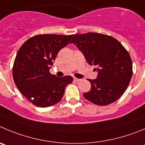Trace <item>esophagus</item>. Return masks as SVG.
<instances>
[{"mask_svg":"<svg viewBox=\"0 0 145 145\" xmlns=\"http://www.w3.org/2000/svg\"><path fill=\"white\" fill-rule=\"evenodd\" d=\"M74 80L76 82H81V81H82V79H77V78H74Z\"/></svg>","mask_w":145,"mask_h":145,"instance_id":"1","label":"esophagus"}]
</instances>
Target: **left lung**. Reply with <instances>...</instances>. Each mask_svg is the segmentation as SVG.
I'll list each match as a JSON object with an SVG mask.
<instances>
[{
    "mask_svg": "<svg viewBox=\"0 0 145 145\" xmlns=\"http://www.w3.org/2000/svg\"><path fill=\"white\" fill-rule=\"evenodd\" d=\"M71 44L82 51L86 61L95 66L97 79H89L91 88L83 96L94 105L105 106L122 96L132 76L129 53L120 42L107 35L97 33L76 34Z\"/></svg>",
    "mask_w": 145,
    "mask_h": 145,
    "instance_id": "1",
    "label": "left lung"
}]
</instances>
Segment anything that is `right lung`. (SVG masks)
Masks as SVG:
<instances>
[{"instance_id": "right-lung-1", "label": "right lung", "mask_w": 145, "mask_h": 145, "mask_svg": "<svg viewBox=\"0 0 145 145\" xmlns=\"http://www.w3.org/2000/svg\"><path fill=\"white\" fill-rule=\"evenodd\" d=\"M73 35L40 34L33 36L18 51L13 77L20 92L33 105L48 107L58 103L71 84V76L57 77L49 69L58 53L68 45Z\"/></svg>"}]
</instances>
